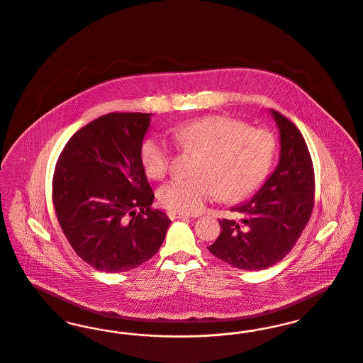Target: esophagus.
Returning <instances> with one entry per match:
<instances>
[{
	"mask_svg": "<svg viewBox=\"0 0 363 363\" xmlns=\"http://www.w3.org/2000/svg\"><path fill=\"white\" fill-rule=\"evenodd\" d=\"M167 214H168V217H169L171 220H177V218H187V217H189V214H184V213H177V211H173V210H169Z\"/></svg>",
	"mask_w": 363,
	"mask_h": 363,
	"instance_id": "obj_1",
	"label": "esophagus"
}]
</instances>
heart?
Returning a JSON list of instances; mask_svg holds the SVG:
<instances>
[{
  "label": "heart",
  "instance_id": "heart-1",
  "mask_svg": "<svg viewBox=\"0 0 363 363\" xmlns=\"http://www.w3.org/2000/svg\"><path fill=\"white\" fill-rule=\"evenodd\" d=\"M177 145L198 153L190 179H173L158 190V199L167 209L198 213L216 194L225 202L247 198L265 180L272 167L276 140L262 128L228 116H205L180 124L174 130ZM145 173L154 180L169 171L172 150L155 135L147 136L139 149Z\"/></svg>",
  "mask_w": 363,
  "mask_h": 363
}]
</instances>
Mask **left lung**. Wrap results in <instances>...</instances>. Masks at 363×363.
Listing matches in <instances>:
<instances>
[{
  "label": "left lung",
  "mask_w": 363,
  "mask_h": 363,
  "mask_svg": "<svg viewBox=\"0 0 363 363\" xmlns=\"http://www.w3.org/2000/svg\"><path fill=\"white\" fill-rule=\"evenodd\" d=\"M280 133V160L258 192L232 208L240 220H218L221 232L208 247L230 267L262 270L281 261L302 235L314 206V169L296 125L270 111Z\"/></svg>",
  "instance_id": "obj_1"
}]
</instances>
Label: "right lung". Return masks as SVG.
Returning <instances> with one entry per match:
<instances>
[{"label":"right lung","mask_w":363,"mask_h":363,"mask_svg":"<svg viewBox=\"0 0 363 363\" xmlns=\"http://www.w3.org/2000/svg\"><path fill=\"white\" fill-rule=\"evenodd\" d=\"M152 113H109L74 135L58 157L53 203L77 255L96 270L134 269L160 250L169 217L152 209L154 192L139 149Z\"/></svg>","instance_id":"1"}]
</instances>
